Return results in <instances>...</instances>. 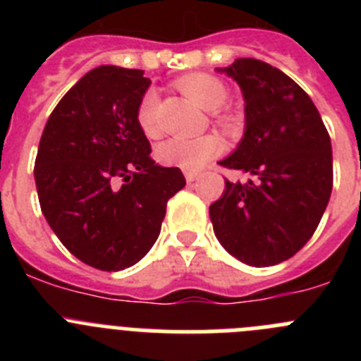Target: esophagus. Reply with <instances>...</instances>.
I'll return each mask as SVG.
<instances>
[{
  "label": "esophagus",
  "instance_id": "1",
  "mask_svg": "<svg viewBox=\"0 0 361 361\" xmlns=\"http://www.w3.org/2000/svg\"><path fill=\"white\" fill-rule=\"evenodd\" d=\"M184 177H186V183H195L197 178H199V173H195V171H184Z\"/></svg>",
  "mask_w": 361,
  "mask_h": 361
}]
</instances>
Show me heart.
I'll return each mask as SVG.
<instances>
[{"label": "heart", "mask_w": 361, "mask_h": 361, "mask_svg": "<svg viewBox=\"0 0 361 361\" xmlns=\"http://www.w3.org/2000/svg\"><path fill=\"white\" fill-rule=\"evenodd\" d=\"M177 88L184 95L195 101L200 108L212 111L213 123L219 128L229 130L235 126V117L224 104L228 103L229 90L224 81H220L209 73H190L178 79ZM137 124L146 137L161 135V123H159V95L155 90H148L137 104ZM222 149V145L215 135L200 137H171L157 148V157L162 164L175 166L186 171H199L209 161L216 157Z\"/></svg>", "instance_id": "obj_1"}]
</instances>
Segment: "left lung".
<instances>
[{"mask_svg":"<svg viewBox=\"0 0 361 361\" xmlns=\"http://www.w3.org/2000/svg\"><path fill=\"white\" fill-rule=\"evenodd\" d=\"M245 101V133L219 164L247 173L226 180L209 206L213 231L229 255L255 267L283 262L317 231L333 190L331 137L317 106L289 75L242 57L228 68Z\"/></svg>","mask_w":361,"mask_h":361,"instance_id":"8db88e82","label":"left lung"}]
</instances>
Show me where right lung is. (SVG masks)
Returning a JSON list of instances; mask_svg holds the SVG:
<instances>
[{"instance_id":"1","label":"right lung","mask_w":361,"mask_h":361,"mask_svg":"<svg viewBox=\"0 0 361 361\" xmlns=\"http://www.w3.org/2000/svg\"><path fill=\"white\" fill-rule=\"evenodd\" d=\"M142 70L85 73L44 124L34 178L44 219L66 250L101 271L133 266L161 233L166 204L186 184L162 168L137 124Z\"/></svg>"}]
</instances>
